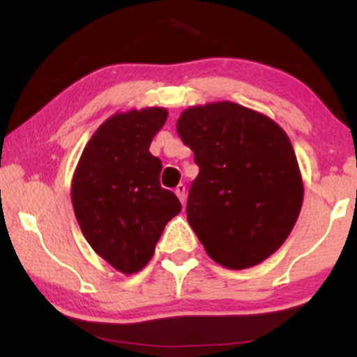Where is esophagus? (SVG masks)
Instances as JSON below:
<instances>
[{
  "instance_id": "1",
  "label": "esophagus",
  "mask_w": 357,
  "mask_h": 357,
  "mask_svg": "<svg viewBox=\"0 0 357 357\" xmlns=\"http://www.w3.org/2000/svg\"><path fill=\"white\" fill-rule=\"evenodd\" d=\"M174 192H176V196H178V198H179V202H181L183 204L186 203V186H184L183 183H181V184H178V186H176Z\"/></svg>"
}]
</instances>
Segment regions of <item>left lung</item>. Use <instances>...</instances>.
Wrapping results in <instances>:
<instances>
[{
    "mask_svg": "<svg viewBox=\"0 0 357 357\" xmlns=\"http://www.w3.org/2000/svg\"><path fill=\"white\" fill-rule=\"evenodd\" d=\"M176 129L199 166L186 215L208 255L231 270L267 260L290 235L304 202L285 130L228 100L183 110Z\"/></svg>",
    "mask_w": 357,
    "mask_h": 357,
    "instance_id": "left-lung-1",
    "label": "left lung"
}]
</instances>
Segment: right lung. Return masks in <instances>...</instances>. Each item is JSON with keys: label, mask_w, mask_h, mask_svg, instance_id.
<instances>
[{"label": "right lung", "mask_w": 357, "mask_h": 357, "mask_svg": "<svg viewBox=\"0 0 357 357\" xmlns=\"http://www.w3.org/2000/svg\"><path fill=\"white\" fill-rule=\"evenodd\" d=\"M167 119L165 107L110 116L84 147L72 179V204L85 240L119 272L142 270L171 218L181 211L161 188V159L149 153Z\"/></svg>", "instance_id": "right-lung-1"}]
</instances>
